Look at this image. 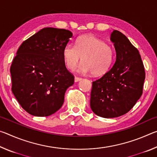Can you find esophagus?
Segmentation results:
<instances>
[{
  "label": "esophagus",
  "instance_id": "esophagus-1",
  "mask_svg": "<svg viewBox=\"0 0 157 157\" xmlns=\"http://www.w3.org/2000/svg\"><path fill=\"white\" fill-rule=\"evenodd\" d=\"M82 78H78V77H75V82H78L79 81H80V80H82Z\"/></svg>",
  "mask_w": 157,
  "mask_h": 157
}]
</instances>
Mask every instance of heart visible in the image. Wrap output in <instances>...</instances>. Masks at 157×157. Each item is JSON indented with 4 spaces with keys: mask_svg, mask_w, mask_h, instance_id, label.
<instances>
[{
    "mask_svg": "<svg viewBox=\"0 0 157 157\" xmlns=\"http://www.w3.org/2000/svg\"><path fill=\"white\" fill-rule=\"evenodd\" d=\"M63 58L69 70H73L82 59L83 62L79 66V72L92 73L94 75L99 76L108 72L111 67L115 52L104 41L86 34L77 39L75 46L66 45L63 50Z\"/></svg>",
    "mask_w": 157,
    "mask_h": 157,
    "instance_id": "obj_1",
    "label": "heart"
}]
</instances>
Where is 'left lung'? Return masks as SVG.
<instances>
[{"mask_svg": "<svg viewBox=\"0 0 157 157\" xmlns=\"http://www.w3.org/2000/svg\"><path fill=\"white\" fill-rule=\"evenodd\" d=\"M116 52L113 67L93 82L90 106L97 116L116 118L128 112L143 94L145 78L139 50L118 30L111 34Z\"/></svg>", "mask_w": 157, "mask_h": 157, "instance_id": "1", "label": "left lung"}]
</instances>
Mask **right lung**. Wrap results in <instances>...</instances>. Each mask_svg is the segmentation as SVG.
<instances>
[{
    "label": "right lung",
    "mask_w": 157,
    "mask_h": 157,
    "mask_svg": "<svg viewBox=\"0 0 157 157\" xmlns=\"http://www.w3.org/2000/svg\"><path fill=\"white\" fill-rule=\"evenodd\" d=\"M72 36L65 29L45 28L18 48L10 67L12 91L31 115L48 116L62 107L66 89L74 83L63 58Z\"/></svg>",
    "instance_id": "right-lung-1"
}]
</instances>
